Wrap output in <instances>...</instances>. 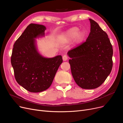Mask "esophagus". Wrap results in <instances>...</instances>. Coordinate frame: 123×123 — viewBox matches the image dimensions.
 I'll return each instance as SVG.
<instances>
[{"label":"esophagus","instance_id":"1","mask_svg":"<svg viewBox=\"0 0 123 123\" xmlns=\"http://www.w3.org/2000/svg\"><path fill=\"white\" fill-rule=\"evenodd\" d=\"M68 59V57L67 56V55H64L63 56H62V60L63 61H67Z\"/></svg>","mask_w":123,"mask_h":123}]
</instances>
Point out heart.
<instances>
[{"mask_svg":"<svg viewBox=\"0 0 123 123\" xmlns=\"http://www.w3.org/2000/svg\"><path fill=\"white\" fill-rule=\"evenodd\" d=\"M86 36L84 31H79L77 27H73L64 32L61 37V39L64 42H68L74 38V42L79 44L83 42Z\"/></svg>","mask_w":123,"mask_h":123,"instance_id":"1","label":"heart"}]
</instances>
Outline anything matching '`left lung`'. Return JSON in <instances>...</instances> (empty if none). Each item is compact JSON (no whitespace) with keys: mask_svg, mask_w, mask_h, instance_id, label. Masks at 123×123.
Masks as SVG:
<instances>
[{"mask_svg":"<svg viewBox=\"0 0 123 123\" xmlns=\"http://www.w3.org/2000/svg\"><path fill=\"white\" fill-rule=\"evenodd\" d=\"M89 20L91 31L86 42L67 54L74 79L84 89L100 86L113 67V50L108 34L96 21Z\"/></svg>","mask_w":123,"mask_h":123,"instance_id":"1","label":"left lung"}]
</instances>
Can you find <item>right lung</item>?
Segmentation results:
<instances>
[{
    "mask_svg": "<svg viewBox=\"0 0 123 123\" xmlns=\"http://www.w3.org/2000/svg\"><path fill=\"white\" fill-rule=\"evenodd\" d=\"M45 30L43 25H28L14 43L11 57L17 83L32 92L47 90L62 62V55L48 58L38 51L36 39L44 37Z\"/></svg>",
    "mask_w": 123,
    "mask_h": 123,
    "instance_id": "right-lung-1",
    "label": "right lung"
}]
</instances>
